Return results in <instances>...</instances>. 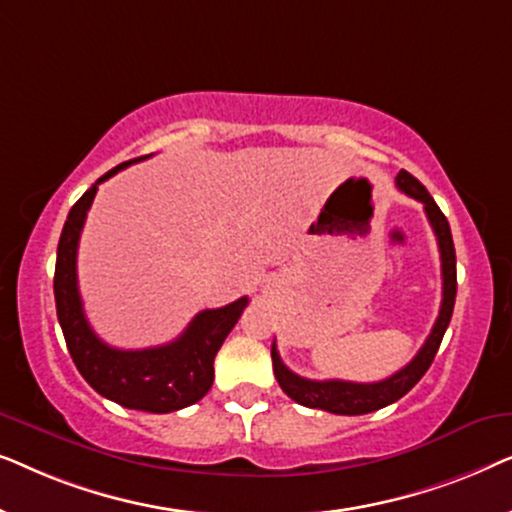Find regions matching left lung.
<instances>
[{
	"label": "left lung",
	"instance_id": "obj_1",
	"mask_svg": "<svg viewBox=\"0 0 512 512\" xmlns=\"http://www.w3.org/2000/svg\"><path fill=\"white\" fill-rule=\"evenodd\" d=\"M396 186L398 191L422 202L433 233H436L440 249V268H443V303H440L436 324H433L429 338H426L422 349H419L408 366L387 377V380L368 384L345 380H307V377H300L286 368L284 361L279 359L277 345H272V368H275L279 387H282L286 396L300 405H305V408L326 410L333 412V415H366V412H375L396 403L398 398H403L422 380L433 363V356H436L440 342H443L447 326H450L454 298H457V256H454L450 223H447L445 214L440 212V207L431 198L429 191L410 172H398Z\"/></svg>",
	"mask_w": 512,
	"mask_h": 512
}]
</instances>
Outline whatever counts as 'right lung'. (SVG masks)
<instances>
[{"label":"right lung","instance_id":"add662e5","mask_svg":"<svg viewBox=\"0 0 512 512\" xmlns=\"http://www.w3.org/2000/svg\"><path fill=\"white\" fill-rule=\"evenodd\" d=\"M137 160H128L102 174L69 209L58 242L53 291L67 349L83 380L97 394L123 408L163 415L198 403L212 389L214 356L233 331L249 298L242 296L219 310H202L177 340L160 347L116 349L97 338L83 312L79 279H76V249L97 186Z\"/></svg>","mask_w":512,"mask_h":512}]
</instances>
